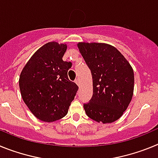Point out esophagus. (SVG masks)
Returning <instances> with one entry per match:
<instances>
[{"label":"esophagus","instance_id":"obj_1","mask_svg":"<svg viewBox=\"0 0 158 158\" xmlns=\"http://www.w3.org/2000/svg\"><path fill=\"white\" fill-rule=\"evenodd\" d=\"M75 83H76L77 85H80V80H79L78 78H77L76 80H75Z\"/></svg>","mask_w":158,"mask_h":158}]
</instances>
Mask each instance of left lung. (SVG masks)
I'll use <instances>...</instances> for the list:
<instances>
[{
    "label": "left lung",
    "instance_id": "obj_1",
    "mask_svg": "<svg viewBox=\"0 0 158 158\" xmlns=\"http://www.w3.org/2000/svg\"><path fill=\"white\" fill-rule=\"evenodd\" d=\"M77 47L93 77V96L84 104L86 115L98 123L115 122L126 111L133 96V69L109 44L79 43Z\"/></svg>",
    "mask_w": 158,
    "mask_h": 158
}]
</instances>
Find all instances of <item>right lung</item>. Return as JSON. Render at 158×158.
Returning a JSON list of instances; mask_svg holds the SVG:
<instances>
[{"label": "right lung", "instance_id": "1", "mask_svg": "<svg viewBox=\"0 0 158 158\" xmlns=\"http://www.w3.org/2000/svg\"><path fill=\"white\" fill-rule=\"evenodd\" d=\"M66 44L50 42L29 59L19 76L21 96L32 114L44 122H54L68 112L78 86L69 80L70 62L62 60Z\"/></svg>", "mask_w": 158, "mask_h": 158}]
</instances>
